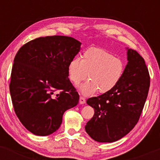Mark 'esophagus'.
I'll list each match as a JSON object with an SVG mask.
<instances>
[{
    "mask_svg": "<svg viewBox=\"0 0 160 160\" xmlns=\"http://www.w3.org/2000/svg\"><path fill=\"white\" fill-rule=\"evenodd\" d=\"M80 104H85V102H86V99L83 98V97H82V96H80Z\"/></svg>",
    "mask_w": 160,
    "mask_h": 160,
    "instance_id": "34e87169",
    "label": "esophagus"
}]
</instances>
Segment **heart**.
<instances>
[{
    "label": "heart",
    "mask_w": 160,
    "mask_h": 160,
    "mask_svg": "<svg viewBox=\"0 0 160 160\" xmlns=\"http://www.w3.org/2000/svg\"><path fill=\"white\" fill-rule=\"evenodd\" d=\"M124 68L121 58L103 49L92 47L83 52L82 59L75 57L70 62L68 77L74 84L89 77V80L79 87L82 94H92L98 89L99 92L105 93L119 83Z\"/></svg>",
    "instance_id": "obj_1"
}]
</instances>
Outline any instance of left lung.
Instances as JSON below:
<instances>
[{
    "label": "left lung",
    "mask_w": 160,
    "mask_h": 160,
    "mask_svg": "<svg viewBox=\"0 0 160 160\" xmlns=\"http://www.w3.org/2000/svg\"><path fill=\"white\" fill-rule=\"evenodd\" d=\"M126 50L127 65L117 86L86 101L95 113L85 129L98 142H114L127 135L138 121L148 97L150 76L144 58L135 50Z\"/></svg>",
    "instance_id": "8db88e82"
}]
</instances>
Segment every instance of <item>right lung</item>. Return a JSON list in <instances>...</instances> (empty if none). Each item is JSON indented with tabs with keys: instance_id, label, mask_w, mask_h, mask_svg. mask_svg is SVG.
I'll list each match as a JSON object with an SVG mask.
<instances>
[{
	"instance_id": "1",
	"label": "right lung",
	"mask_w": 160,
	"mask_h": 160,
	"mask_svg": "<svg viewBox=\"0 0 160 160\" xmlns=\"http://www.w3.org/2000/svg\"><path fill=\"white\" fill-rule=\"evenodd\" d=\"M80 46L71 37L48 36L31 40L16 53L11 99L20 122L34 135L55 132L64 113L78 104L79 95L68 78V65ZM58 89L62 91L53 96Z\"/></svg>"
}]
</instances>
